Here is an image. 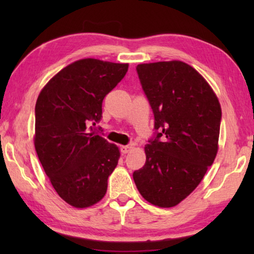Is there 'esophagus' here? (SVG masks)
Listing matches in <instances>:
<instances>
[{"label": "esophagus", "mask_w": 254, "mask_h": 254, "mask_svg": "<svg viewBox=\"0 0 254 254\" xmlns=\"http://www.w3.org/2000/svg\"><path fill=\"white\" fill-rule=\"evenodd\" d=\"M131 148H132L131 145H122L121 149H120V150H121V152H122L123 154H126V153H127L128 151H130Z\"/></svg>", "instance_id": "obj_1"}]
</instances>
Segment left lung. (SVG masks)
<instances>
[{"label":"left lung","mask_w":254,"mask_h":254,"mask_svg":"<svg viewBox=\"0 0 254 254\" xmlns=\"http://www.w3.org/2000/svg\"><path fill=\"white\" fill-rule=\"evenodd\" d=\"M136 72L151 106L154 133L144 147V166L133 173V179L149 203L173 207L213 165L221 105L203 76L183 62L141 64Z\"/></svg>","instance_id":"8db88e82"}]
</instances>
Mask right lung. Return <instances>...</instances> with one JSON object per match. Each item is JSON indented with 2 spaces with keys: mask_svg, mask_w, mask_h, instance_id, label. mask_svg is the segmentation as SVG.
Here are the masks:
<instances>
[{
  "mask_svg": "<svg viewBox=\"0 0 254 254\" xmlns=\"http://www.w3.org/2000/svg\"><path fill=\"white\" fill-rule=\"evenodd\" d=\"M127 68V64L77 60L54 76L38 96V158L57 194L74 207L100 201L118 165L119 148L96 134L93 127L102 119L103 100Z\"/></svg>",
  "mask_w": 254,
  "mask_h": 254,
  "instance_id": "add662e5",
  "label": "right lung"
}]
</instances>
